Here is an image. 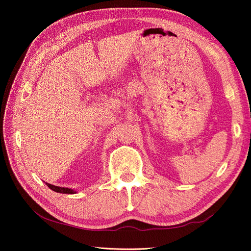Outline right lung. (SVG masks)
<instances>
[{
    "label": "right lung",
    "instance_id": "1",
    "mask_svg": "<svg viewBox=\"0 0 251 251\" xmlns=\"http://www.w3.org/2000/svg\"><path fill=\"white\" fill-rule=\"evenodd\" d=\"M46 184L49 188L52 189V191H54L56 193H60V194H75V193H76L74 191V189H71V188L59 187V186H55V185H52V184H49V183H46Z\"/></svg>",
    "mask_w": 251,
    "mask_h": 251
}]
</instances>
